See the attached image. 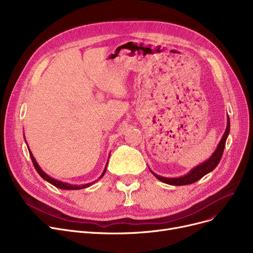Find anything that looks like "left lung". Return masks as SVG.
Listing matches in <instances>:
<instances>
[{
    "label": "left lung",
    "instance_id": "obj_1",
    "mask_svg": "<svg viewBox=\"0 0 253 253\" xmlns=\"http://www.w3.org/2000/svg\"><path fill=\"white\" fill-rule=\"evenodd\" d=\"M229 132H230V119L228 118L227 129H225L223 136H222L220 142L218 143L217 149L215 150L213 155H212L206 162H204L199 166H197L196 168H194L189 174L181 176V177H177V178H167V177L159 176L155 173H153V174L159 180H161V181H163L165 183H168V184H171V185H185V184H191V183H194V182L198 181L199 179H201L204 175L209 173L210 171L213 170L218 165L220 159L222 157V154H223L224 145H225V141H227V137L229 135Z\"/></svg>",
    "mask_w": 253,
    "mask_h": 253
}]
</instances>
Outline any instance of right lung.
<instances>
[{
	"mask_svg": "<svg viewBox=\"0 0 253 253\" xmlns=\"http://www.w3.org/2000/svg\"><path fill=\"white\" fill-rule=\"evenodd\" d=\"M29 152H30V156H31L32 161H33V164H34V166H35V168H36L38 173H39L40 175H41L42 178H44L45 180H47L48 182H50L51 184L54 185V187H56V188H58V189H62V190H81V189H85V188H87V187H89V185L92 184V183H87V184H83V185H72V184L65 183V182H61V181H58V180H56V179L51 178L49 175H47V174L45 173V172H44L41 168H40V166L38 165V163H37L36 160H35V158H34L32 152H31V151H29ZM105 170H106V167H105V169H104V171H103V173L101 174V176H100L99 178H101V177L103 176V174L105 173Z\"/></svg>",
	"mask_w": 253,
	"mask_h": 253,
	"instance_id": "add662e5",
	"label": "right lung"
}]
</instances>
